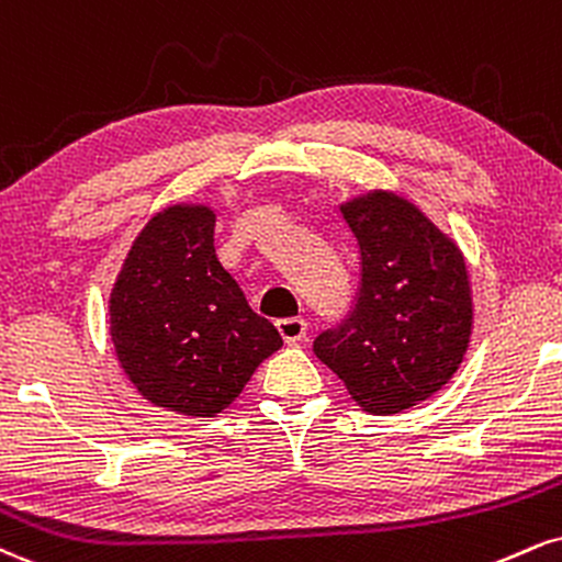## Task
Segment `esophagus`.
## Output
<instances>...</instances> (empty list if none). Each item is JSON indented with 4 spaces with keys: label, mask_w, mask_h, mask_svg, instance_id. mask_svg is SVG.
I'll use <instances>...</instances> for the list:
<instances>
[{
    "label": "esophagus",
    "mask_w": 562,
    "mask_h": 562,
    "mask_svg": "<svg viewBox=\"0 0 562 562\" xmlns=\"http://www.w3.org/2000/svg\"><path fill=\"white\" fill-rule=\"evenodd\" d=\"M277 329H280L282 340L290 342V346H299L303 337H306V319H301V316H285V319H277Z\"/></svg>",
    "instance_id": "1"
}]
</instances>
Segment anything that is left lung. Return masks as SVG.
<instances>
[{
    "label": "left lung",
    "instance_id": "left-lung-1",
    "mask_svg": "<svg viewBox=\"0 0 562 562\" xmlns=\"http://www.w3.org/2000/svg\"><path fill=\"white\" fill-rule=\"evenodd\" d=\"M361 251L353 308L314 353L369 414H397L442 390L471 340L461 248L403 195L371 191L340 206Z\"/></svg>",
    "mask_w": 562,
    "mask_h": 562
}]
</instances>
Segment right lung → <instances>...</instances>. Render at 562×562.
I'll use <instances>...</instances> for the list:
<instances>
[{
  "label": "right lung",
  "mask_w": 562,
  "mask_h": 562,
  "mask_svg": "<svg viewBox=\"0 0 562 562\" xmlns=\"http://www.w3.org/2000/svg\"><path fill=\"white\" fill-rule=\"evenodd\" d=\"M209 206L175 204L133 240L110 295V335L135 390L182 416L225 411L282 346L214 251Z\"/></svg>",
  "instance_id": "right-lung-1"
}]
</instances>
